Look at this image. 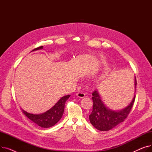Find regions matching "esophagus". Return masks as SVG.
<instances>
[{
    "instance_id": "esophagus-1",
    "label": "esophagus",
    "mask_w": 152,
    "mask_h": 152,
    "mask_svg": "<svg viewBox=\"0 0 152 152\" xmlns=\"http://www.w3.org/2000/svg\"><path fill=\"white\" fill-rule=\"evenodd\" d=\"M76 95H77V96L79 98H84L85 95H86L85 93H84L83 92H79L76 94Z\"/></svg>"
}]
</instances>
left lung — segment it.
<instances>
[{"instance_id": "8db88e82", "label": "left lung", "mask_w": 152, "mask_h": 152, "mask_svg": "<svg viewBox=\"0 0 152 152\" xmlns=\"http://www.w3.org/2000/svg\"><path fill=\"white\" fill-rule=\"evenodd\" d=\"M137 81L135 79V87L136 88ZM135 95L129 104L124 109L114 111L107 107L102 100L98 91L92 93L93 109L89 115V120L92 126L102 131H109L124 121L128 116L134 105Z\"/></svg>"}]
</instances>
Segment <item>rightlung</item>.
Listing matches in <instances>:
<instances>
[{"label":"right lung","mask_w":152,"mask_h":152,"mask_svg":"<svg viewBox=\"0 0 152 152\" xmlns=\"http://www.w3.org/2000/svg\"><path fill=\"white\" fill-rule=\"evenodd\" d=\"M42 49H43V46L36 48L31 52ZM69 97L70 95L63 96L55 103L53 107L44 113L34 115L28 113L26 111L21 110L24 114L39 126L44 127V128H49L57 124L61 118L64 112V109H65V102Z\"/></svg>","instance_id":"add662e5"}]
</instances>
